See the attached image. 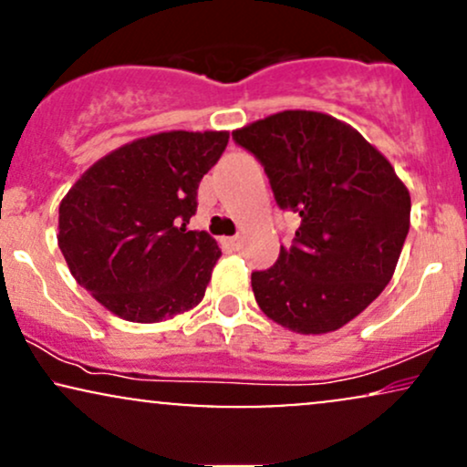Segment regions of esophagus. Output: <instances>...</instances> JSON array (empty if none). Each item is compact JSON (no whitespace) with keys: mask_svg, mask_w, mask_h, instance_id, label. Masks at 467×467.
<instances>
[{"mask_svg":"<svg viewBox=\"0 0 467 467\" xmlns=\"http://www.w3.org/2000/svg\"><path fill=\"white\" fill-rule=\"evenodd\" d=\"M226 244H228L230 248H233V250H239L241 245H244V239H241L239 234H237V237H228V239H226Z\"/></svg>","mask_w":467,"mask_h":467,"instance_id":"34e87169","label":"esophagus"}]
</instances>
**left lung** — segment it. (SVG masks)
I'll use <instances>...</instances> for the list:
<instances>
[{
    "mask_svg": "<svg viewBox=\"0 0 467 467\" xmlns=\"http://www.w3.org/2000/svg\"><path fill=\"white\" fill-rule=\"evenodd\" d=\"M233 138L264 164L278 206L301 217L292 248L252 272L261 312L303 336L340 329L393 278L409 189L371 142L323 111H278Z\"/></svg>",
    "mask_w": 467,
    "mask_h": 467,
    "instance_id": "8db88e82",
    "label": "left lung"
}]
</instances>
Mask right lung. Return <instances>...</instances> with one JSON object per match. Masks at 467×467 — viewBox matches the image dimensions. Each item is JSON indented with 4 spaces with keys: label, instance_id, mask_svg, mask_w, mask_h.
<instances>
[{
    "label": "right lung",
    "instance_id": "right-lung-1",
    "mask_svg": "<svg viewBox=\"0 0 467 467\" xmlns=\"http://www.w3.org/2000/svg\"><path fill=\"white\" fill-rule=\"evenodd\" d=\"M228 131H162L94 162L58 206V248L80 287L130 323H162L202 303L222 256L189 230L197 186Z\"/></svg>",
    "mask_w": 467,
    "mask_h": 467
}]
</instances>
